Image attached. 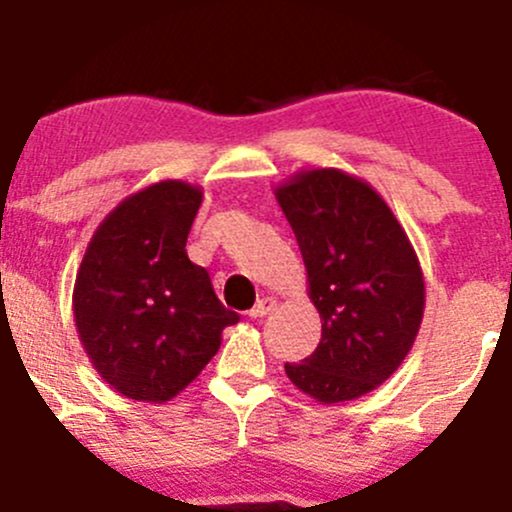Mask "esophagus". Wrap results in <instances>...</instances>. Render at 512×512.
<instances>
[{
  "mask_svg": "<svg viewBox=\"0 0 512 512\" xmlns=\"http://www.w3.org/2000/svg\"><path fill=\"white\" fill-rule=\"evenodd\" d=\"M275 307H277V299L262 297V299H257V304L247 314H250L252 319H260V317H265V314H270Z\"/></svg>",
  "mask_w": 512,
  "mask_h": 512,
  "instance_id": "esophagus-1",
  "label": "esophagus"
}]
</instances>
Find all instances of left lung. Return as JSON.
<instances>
[{
    "mask_svg": "<svg viewBox=\"0 0 512 512\" xmlns=\"http://www.w3.org/2000/svg\"><path fill=\"white\" fill-rule=\"evenodd\" d=\"M275 195L322 317L319 347L285 364L289 381L322 404L359 399L416 342L426 287L414 247L384 198L344 170H302Z\"/></svg>",
    "mask_w": 512,
    "mask_h": 512,
    "instance_id": "left-lung-1",
    "label": "left lung"
}]
</instances>
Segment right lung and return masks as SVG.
<instances>
[{
	"mask_svg": "<svg viewBox=\"0 0 512 512\" xmlns=\"http://www.w3.org/2000/svg\"><path fill=\"white\" fill-rule=\"evenodd\" d=\"M203 190L160 180L128 195L98 225L74 285V319L91 364L111 389L163 404L218 354L240 322L185 242Z\"/></svg>",
	"mask_w": 512,
	"mask_h": 512,
	"instance_id": "add662e5",
	"label": "right lung"
}]
</instances>
